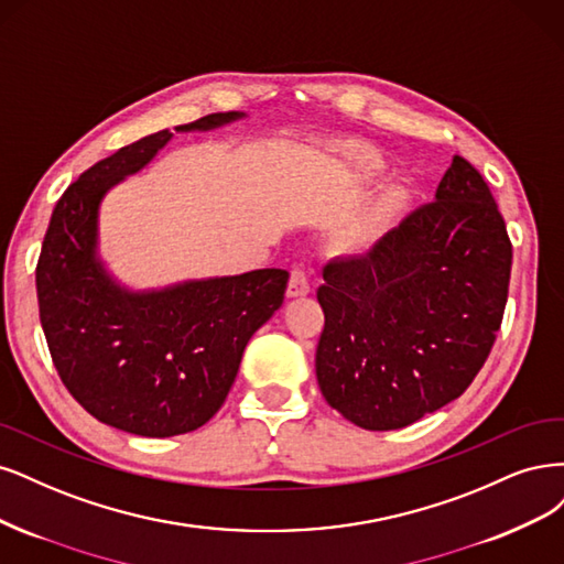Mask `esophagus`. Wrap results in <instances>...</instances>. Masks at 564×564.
Masks as SVG:
<instances>
[{
    "mask_svg": "<svg viewBox=\"0 0 564 564\" xmlns=\"http://www.w3.org/2000/svg\"><path fill=\"white\" fill-rule=\"evenodd\" d=\"M288 297H304L308 295V279L304 274V269L295 267L293 271H290V281H288Z\"/></svg>",
    "mask_w": 564,
    "mask_h": 564,
    "instance_id": "obj_1",
    "label": "esophagus"
}]
</instances>
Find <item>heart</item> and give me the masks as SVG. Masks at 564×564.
I'll list each match as a JSON object with an SVG mask.
<instances>
[{
  "instance_id": "obj_1",
  "label": "heart",
  "mask_w": 564,
  "mask_h": 564,
  "mask_svg": "<svg viewBox=\"0 0 564 564\" xmlns=\"http://www.w3.org/2000/svg\"><path fill=\"white\" fill-rule=\"evenodd\" d=\"M344 156H347L349 166H351L358 175H362V177L375 175V173H379L381 169H384V159H381V154L375 152V150H370V148H351V150L344 152ZM398 202H401V194H398V192H391V194L387 196V206H389V208L395 206ZM370 239H372V229H370V227L358 229V231L354 234V243H358V246H360V243H368Z\"/></svg>"
}]
</instances>
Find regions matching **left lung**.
<instances>
[{
	"instance_id": "1",
	"label": "left lung",
	"mask_w": 564,
	"mask_h": 564,
	"mask_svg": "<svg viewBox=\"0 0 564 564\" xmlns=\"http://www.w3.org/2000/svg\"><path fill=\"white\" fill-rule=\"evenodd\" d=\"M513 248L482 175L454 156L435 202L368 256L325 264L321 393L368 431L410 426L459 398L501 328Z\"/></svg>"
}]
</instances>
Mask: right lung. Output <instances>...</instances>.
Segmentation results:
<instances>
[{
  "instance_id": "obj_1",
  "label": "right lung",
  "mask_w": 564,
  "mask_h": 564,
  "mask_svg": "<svg viewBox=\"0 0 564 564\" xmlns=\"http://www.w3.org/2000/svg\"><path fill=\"white\" fill-rule=\"evenodd\" d=\"M243 117L215 112L175 131ZM171 138H140L82 173L53 208L37 262L40 318L63 384L98 422L144 438L189 433L223 408L248 339L274 316L288 285L285 269H256L129 290L107 271L98 256L102 196Z\"/></svg>"
}]
</instances>
